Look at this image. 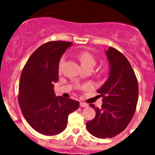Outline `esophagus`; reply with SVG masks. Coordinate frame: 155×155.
<instances>
[{
	"label": "esophagus",
	"instance_id": "obj_1",
	"mask_svg": "<svg viewBox=\"0 0 155 155\" xmlns=\"http://www.w3.org/2000/svg\"><path fill=\"white\" fill-rule=\"evenodd\" d=\"M80 106H81V107L86 108V107H87V106H88V104H87L86 103L81 102V103H80Z\"/></svg>",
	"mask_w": 155,
	"mask_h": 155
}]
</instances>
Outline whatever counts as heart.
<instances>
[{"label": "heart", "instance_id": "obj_1", "mask_svg": "<svg viewBox=\"0 0 155 155\" xmlns=\"http://www.w3.org/2000/svg\"><path fill=\"white\" fill-rule=\"evenodd\" d=\"M77 58L81 63V65L82 68L84 67H92L93 68L96 64V59L95 57L92 55L91 53L88 51H81L77 55ZM65 62V56H63L60 58L59 61V71H61L62 67Z\"/></svg>", "mask_w": 155, "mask_h": 155}]
</instances>
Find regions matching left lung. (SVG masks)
I'll list each match as a JSON object with an SVG mask.
<instances>
[{"mask_svg":"<svg viewBox=\"0 0 155 155\" xmlns=\"http://www.w3.org/2000/svg\"><path fill=\"white\" fill-rule=\"evenodd\" d=\"M106 54L109 76L97 91L103 97V104L101 108L90 104L96 114L86 123L89 133L99 138L114 137L127 127L136 111L138 97V81L127 58L111 47Z\"/></svg>","mask_w":155,"mask_h":155,"instance_id":"left-lung-1","label":"left lung"}]
</instances>
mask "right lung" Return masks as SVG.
Wrapping results in <instances>:
<instances>
[{"mask_svg": "<svg viewBox=\"0 0 155 155\" xmlns=\"http://www.w3.org/2000/svg\"><path fill=\"white\" fill-rule=\"evenodd\" d=\"M72 42L49 41L31 55L21 74L18 101L28 124L41 134L55 136L66 128L68 117L79 102L56 97L54 83L59 79L60 58Z\"/></svg>", "mask_w": 155, "mask_h": 155, "instance_id": "obj_1", "label": "right lung"}]
</instances>
